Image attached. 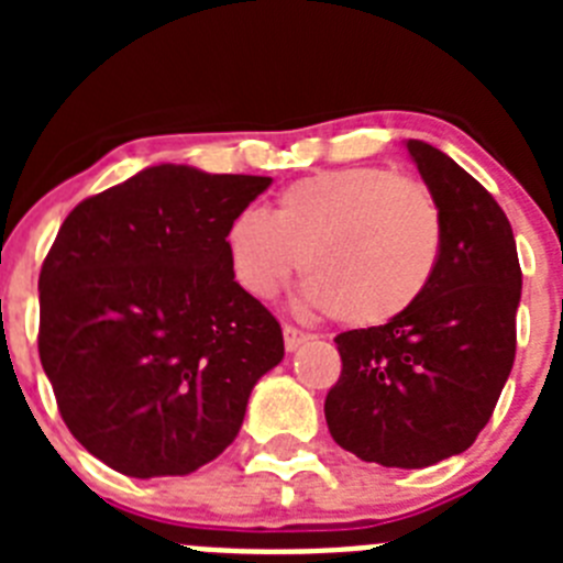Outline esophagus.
Wrapping results in <instances>:
<instances>
[{"label": "esophagus", "instance_id": "esophagus-1", "mask_svg": "<svg viewBox=\"0 0 563 563\" xmlns=\"http://www.w3.org/2000/svg\"><path fill=\"white\" fill-rule=\"evenodd\" d=\"M282 335H285V350L287 352H296L298 346H301V343L307 341V332L296 330V327H290V324H287L285 330H282Z\"/></svg>", "mask_w": 563, "mask_h": 563}]
</instances>
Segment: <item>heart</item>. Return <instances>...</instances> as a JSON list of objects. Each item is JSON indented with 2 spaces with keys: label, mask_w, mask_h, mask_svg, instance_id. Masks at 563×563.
<instances>
[{
  "label": "heart",
  "mask_w": 563,
  "mask_h": 563,
  "mask_svg": "<svg viewBox=\"0 0 563 563\" xmlns=\"http://www.w3.org/2000/svg\"><path fill=\"white\" fill-rule=\"evenodd\" d=\"M442 213L422 183L386 168L318 172L278 194L271 217L239 213L225 251L247 296L271 301L301 267V305L355 327L389 324L426 296L442 256Z\"/></svg>",
  "instance_id": "b5f03b06"
}]
</instances>
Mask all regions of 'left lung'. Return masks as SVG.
<instances>
[{"mask_svg": "<svg viewBox=\"0 0 563 563\" xmlns=\"http://www.w3.org/2000/svg\"><path fill=\"white\" fill-rule=\"evenodd\" d=\"M406 152L440 206V267L409 312L335 338L343 369L324 402L332 440L383 467L474 445L514 369L521 301L514 228L494 197L440 148Z\"/></svg>", "mask_w": 563, "mask_h": 563, "instance_id": "1", "label": "left lung"}]
</instances>
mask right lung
Instances as JSON below:
<instances>
[{
  "instance_id": "1",
  "label": "right lung",
  "mask_w": 563,
  "mask_h": 563,
  "mask_svg": "<svg viewBox=\"0 0 563 563\" xmlns=\"http://www.w3.org/2000/svg\"><path fill=\"white\" fill-rule=\"evenodd\" d=\"M271 183L161 163L58 228L38 276V357L67 429L114 471L186 476L217 460L285 357L225 251L228 225Z\"/></svg>"
}]
</instances>
